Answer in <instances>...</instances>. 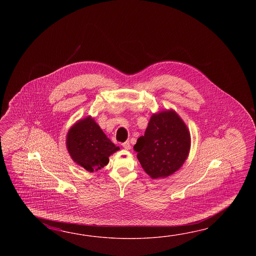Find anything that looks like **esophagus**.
<instances>
[{
  "label": "esophagus",
  "mask_w": 256,
  "mask_h": 256,
  "mask_svg": "<svg viewBox=\"0 0 256 256\" xmlns=\"http://www.w3.org/2000/svg\"><path fill=\"white\" fill-rule=\"evenodd\" d=\"M122 147L124 148V149H126V150H129L130 148V142H129V141H126L122 144Z\"/></svg>",
  "instance_id": "34e87169"
}]
</instances>
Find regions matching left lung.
<instances>
[{
	"label": "left lung",
	"instance_id": "1",
	"mask_svg": "<svg viewBox=\"0 0 256 256\" xmlns=\"http://www.w3.org/2000/svg\"><path fill=\"white\" fill-rule=\"evenodd\" d=\"M190 132L173 109L154 114L144 136L134 149L142 168L152 180L174 174L185 163L190 151Z\"/></svg>",
	"mask_w": 256,
	"mask_h": 256
}]
</instances>
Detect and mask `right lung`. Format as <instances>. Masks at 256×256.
Here are the masks:
<instances>
[{
    "label": "right lung",
    "instance_id": "right-lung-1",
    "mask_svg": "<svg viewBox=\"0 0 256 256\" xmlns=\"http://www.w3.org/2000/svg\"><path fill=\"white\" fill-rule=\"evenodd\" d=\"M66 146L72 160L88 172L104 168L109 163L110 156L120 150L92 116L71 126L66 134Z\"/></svg>",
    "mask_w": 256,
    "mask_h": 256
}]
</instances>
